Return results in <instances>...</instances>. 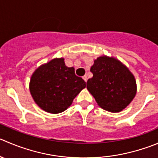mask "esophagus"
Wrapping results in <instances>:
<instances>
[{"label": "esophagus", "instance_id": "1", "mask_svg": "<svg viewBox=\"0 0 158 158\" xmlns=\"http://www.w3.org/2000/svg\"><path fill=\"white\" fill-rule=\"evenodd\" d=\"M82 79H83L84 81H85V82H87V79H88V78H87L86 76H84L83 77H82Z\"/></svg>", "mask_w": 158, "mask_h": 158}]
</instances>
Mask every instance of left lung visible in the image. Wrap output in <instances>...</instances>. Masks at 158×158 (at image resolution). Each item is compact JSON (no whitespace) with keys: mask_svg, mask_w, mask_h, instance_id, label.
<instances>
[{"mask_svg":"<svg viewBox=\"0 0 158 158\" xmlns=\"http://www.w3.org/2000/svg\"><path fill=\"white\" fill-rule=\"evenodd\" d=\"M93 76L86 87L98 105L107 111L117 113L126 108L137 93L134 76L120 61L101 56L90 69Z\"/></svg>","mask_w":158,"mask_h":158,"instance_id":"obj_1","label":"left lung"}]
</instances>
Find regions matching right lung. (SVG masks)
I'll use <instances>...</instances> for the list:
<instances>
[{"label": "right lung", "mask_w": 158, "mask_h": 158, "mask_svg": "<svg viewBox=\"0 0 158 158\" xmlns=\"http://www.w3.org/2000/svg\"><path fill=\"white\" fill-rule=\"evenodd\" d=\"M85 87V82L65 65L64 59H55L35 70L30 81L34 100L50 113L65 111Z\"/></svg>", "instance_id": "obj_1"}]
</instances>
